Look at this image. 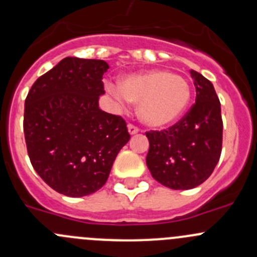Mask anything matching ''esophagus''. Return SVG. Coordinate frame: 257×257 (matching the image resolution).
Here are the masks:
<instances>
[{
    "mask_svg": "<svg viewBox=\"0 0 257 257\" xmlns=\"http://www.w3.org/2000/svg\"><path fill=\"white\" fill-rule=\"evenodd\" d=\"M128 131H129V133H131L132 136H133V134L138 133V132L141 131V129H139L137 125H134V124L131 123V124H129V125H128Z\"/></svg>",
    "mask_w": 257,
    "mask_h": 257,
    "instance_id": "34e87169",
    "label": "esophagus"
}]
</instances>
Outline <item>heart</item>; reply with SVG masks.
I'll return each mask as SVG.
<instances>
[{
  "mask_svg": "<svg viewBox=\"0 0 257 257\" xmlns=\"http://www.w3.org/2000/svg\"><path fill=\"white\" fill-rule=\"evenodd\" d=\"M110 92L120 102L138 104V115L144 124L162 128L174 123L188 108L191 92L183 77L167 71H149L120 79Z\"/></svg>",
  "mask_w": 257,
  "mask_h": 257,
  "instance_id": "b5f03b06",
  "label": "heart"
}]
</instances>
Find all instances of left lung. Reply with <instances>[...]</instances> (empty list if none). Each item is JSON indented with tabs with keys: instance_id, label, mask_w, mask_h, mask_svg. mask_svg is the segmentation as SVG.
I'll return each mask as SVG.
<instances>
[{
	"instance_id": "1",
	"label": "left lung",
	"mask_w": 257,
	"mask_h": 257,
	"mask_svg": "<svg viewBox=\"0 0 257 257\" xmlns=\"http://www.w3.org/2000/svg\"><path fill=\"white\" fill-rule=\"evenodd\" d=\"M195 103L174 125L145 132L149 139L147 165L153 178L174 190L200 185L214 172L221 155L222 118L214 85L190 71Z\"/></svg>"
}]
</instances>
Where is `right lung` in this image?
<instances>
[{"instance_id":"1","label":"right lung","mask_w":257,"mask_h":257,"mask_svg":"<svg viewBox=\"0 0 257 257\" xmlns=\"http://www.w3.org/2000/svg\"><path fill=\"white\" fill-rule=\"evenodd\" d=\"M108 68L102 59L67 57L33 83L25 100L31 164L63 195L79 198L99 190L131 139L120 115L98 107Z\"/></svg>"}]
</instances>
